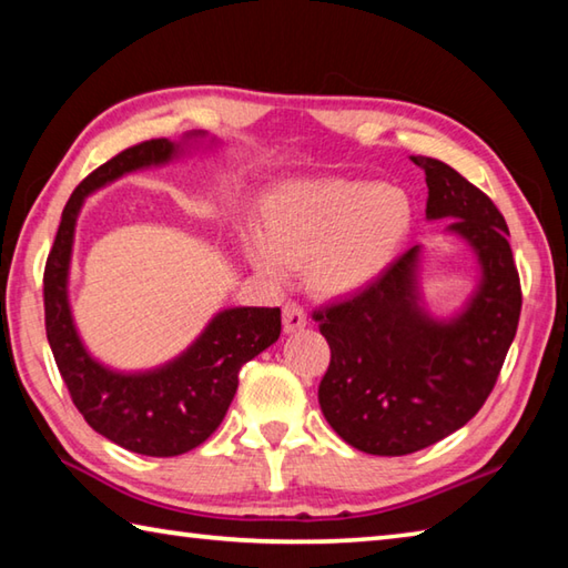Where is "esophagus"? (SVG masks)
Segmentation results:
<instances>
[{
    "mask_svg": "<svg viewBox=\"0 0 568 568\" xmlns=\"http://www.w3.org/2000/svg\"><path fill=\"white\" fill-rule=\"evenodd\" d=\"M304 326H306V312L302 310L300 304L286 302V304H284V332H286V334L302 332Z\"/></svg>",
    "mask_w": 568,
    "mask_h": 568,
    "instance_id": "34e87169",
    "label": "esophagus"
}]
</instances>
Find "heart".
<instances>
[{
  "label": "heart",
  "instance_id": "b5f03b06",
  "mask_svg": "<svg viewBox=\"0 0 568 568\" xmlns=\"http://www.w3.org/2000/svg\"><path fill=\"white\" fill-rule=\"evenodd\" d=\"M414 209L399 186L379 182H300L286 186L264 216V232L246 234L256 272L284 282L306 262L316 294L346 296L376 282L399 254Z\"/></svg>",
  "mask_w": 568,
  "mask_h": 568
}]
</instances>
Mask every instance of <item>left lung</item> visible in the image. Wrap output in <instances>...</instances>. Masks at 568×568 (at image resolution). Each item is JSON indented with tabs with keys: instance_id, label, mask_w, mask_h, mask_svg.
I'll return each mask as SVG.
<instances>
[{
	"instance_id": "left-lung-1",
	"label": "left lung",
	"mask_w": 568,
	"mask_h": 568,
	"mask_svg": "<svg viewBox=\"0 0 568 568\" xmlns=\"http://www.w3.org/2000/svg\"><path fill=\"white\" fill-rule=\"evenodd\" d=\"M424 169L426 219H446L479 262V284L452 320L422 304V246L404 252L352 300L314 312L332 349L320 404L354 449L404 456L426 449L471 419L491 394L521 314V284L509 226L481 189L432 156Z\"/></svg>"
}]
</instances>
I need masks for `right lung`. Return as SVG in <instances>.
Segmentation results:
<instances>
[{"label": "right lung", "instance_id": "1", "mask_svg": "<svg viewBox=\"0 0 568 568\" xmlns=\"http://www.w3.org/2000/svg\"><path fill=\"white\" fill-rule=\"evenodd\" d=\"M202 139L204 132H189L182 142L152 139L94 169L69 196L44 266L47 339L69 396L97 434L144 456H179L206 442L234 399L239 369L282 334L278 310L234 306L219 312L172 362L149 372H116L97 362L77 332L69 306V264L84 199L129 172L174 162Z\"/></svg>", "mask_w": 568, "mask_h": 568}]
</instances>
